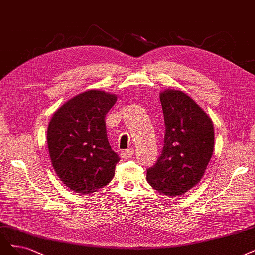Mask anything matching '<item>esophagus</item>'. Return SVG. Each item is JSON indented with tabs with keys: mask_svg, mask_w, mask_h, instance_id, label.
Segmentation results:
<instances>
[{
	"mask_svg": "<svg viewBox=\"0 0 255 255\" xmlns=\"http://www.w3.org/2000/svg\"><path fill=\"white\" fill-rule=\"evenodd\" d=\"M133 155H134V150L128 148V150H126L121 153V158H124V159H128V158L133 157Z\"/></svg>",
	"mask_w": 255,
	"mask_h": 255,
	"instance_id": "34e87169",
	"label": "esophagus"
}]
</instances>
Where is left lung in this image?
<instances>
[{"label": "left lung", "instance_id": "obj_1", "mask_svg": "<svg viewBox=\"0 0 255 255\" xmlns=\"http://www.w3.org/2000/svg\"><path fill=\"white\" fill-rule=\"evenodd\" d=\"M164 144L146 171V180L159 194L181 196L203 178L214 151L212 119L190 96L177 90L160 93Z\"/></svg>", "mask_w": 255, "mask_h": 255}]
</instances>
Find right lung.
<instances>
[{"instance_id": "obj_1", "label": "right lung", "mask_w": 255, "mask_h": 255, "mask_svg": "<svg viewBox=\"0 0 255 255\" xmlns=\"http://www.w3.org/2000/svg\"><path fill=\"white\" fill-rule=\"evenodd\" d=\"M116 100L115 94L86 91L61 105L49 121L52 166L65 187L76 193L91 194L114 177L120 159L109 143L105 115Z\"/></svg>"}]
</instances>
